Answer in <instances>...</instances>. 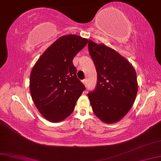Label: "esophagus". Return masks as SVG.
<instances>
[{
    "label": "esophagus",
    "instance_id": "esophagus-1",
    "mask_svg": "<svg viewBox=\"0 0 161 161\" xmlns=\"http://www.w3.org/2000/svg\"><path fill=\"white\" fill-rule=\"evenodd\" d=\"M83 83L84 84V85H85V86H87V80H83Z\"/></svg>",
    "mask_w": 161,
    "mask_h": 161
}]
</instances>
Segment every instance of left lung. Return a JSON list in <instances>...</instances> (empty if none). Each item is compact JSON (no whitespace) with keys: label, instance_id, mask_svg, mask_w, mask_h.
<instances>
[{"label":"left lung","instance_id":"8db88e82","mask_svg":"<svg viewBox=\"0 0 161 161\" xmlns=\"http://www.w3.org/2000/svg\"><path fill=\"white\" fill-rule=\"evenodd\" d=\"M88 51L97 72V85L88 93L93 113L106 124L120 121L132 108L137 93L132 64L104 44L88 40Z\"/></svg>","mask_w":161,"mask_h":161}]
</instances>
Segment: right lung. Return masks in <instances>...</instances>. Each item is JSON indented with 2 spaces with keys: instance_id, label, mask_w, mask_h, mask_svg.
<instances>
[{
  "instance_id": "1",
  "label": "right lung",
  "mask_w": 161,
  "mask_h": 161,
  "mask_svg": "<svg viewBox=\"0 0 161 161\" xmlns=\"http://www.w3.org/2000/svg\"><path fill=\"white\" fill-rule=\"evenodd\" d=\"M88 42L74 34L61 36L44 52L32 68L29 80L32 100L49 122H59L68 117L86 90L76 75L73 60Z\"/></svg>"
}]
</instances>
